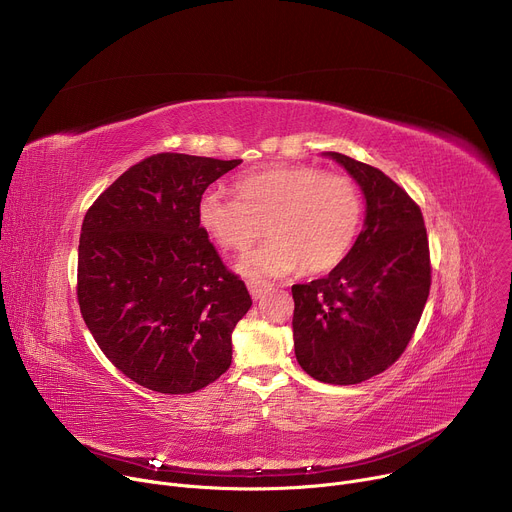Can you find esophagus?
Returning a JSON list of instances; mask_svg holds the SVG:
<instances>
[{
    "instance_id": "1",
    "label": "esophagus",
    "mask_w": 512,
    "mask_h": 512,
    "mask_svg": "<svg viewBox=\"0 0 512 512\" xmlns=\"http://www.w3.org/2000/svg\"><path fill=\"white\" fill-rule=\"evenodd\" d=\"M247 287L251 291L253 300H261L265 294H267V287L261 283V281H247Z\"/></svg>"
}]
</instances>
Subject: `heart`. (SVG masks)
<instances>
[{
	"label": "heart",
	"mask_w": 512,
	"mask_h": 512,
	"mask_svg": "<svg viewBox=\"0 0 512 512\" xmlns=\"http://www.w3.org/2000/svg\"><path fill=\"white\" fill-rule=\"evenodd\" d=\"M237 198L208 190L196 206L198 225L225 251L243 253L263 233L271 239L239 261L251 277H277L302 265L306 273L338 267L364 221L358 184L314 166H271L243 174Z\"/></svg>",
	"instance_id": "obj_1"
}]
</instances>
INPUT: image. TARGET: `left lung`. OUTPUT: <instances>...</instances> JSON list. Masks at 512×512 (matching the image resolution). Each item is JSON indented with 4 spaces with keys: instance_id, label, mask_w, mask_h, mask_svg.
<instances>
[{
    "instance_id": "left-lung-1",
    "label": "left lung",
    "mask_w": 512,
    "mask_h": 512,
    "mask_svg": "<svg viewBox=\"0 0 512 512\" xmlns=\"http://www.w3.org/2000/svg\"><path fill=\"white\" fill-rule=\"evenodd\" d=\"M367 198V218L348 257L326 277L291 285L294 346L316 381L356 385L405 352L423 314L431 261L417 202L387 174L328 152Z\"/></svg>"
}]
</instances>
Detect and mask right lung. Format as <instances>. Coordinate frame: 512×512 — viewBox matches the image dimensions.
I'll return each instance as SVG.
<instances>
[{
    "instance_id": "1",
    "label": "right lung",
    "mask_w": 512,
    "mask_h": 512,
    "mask_svg": "<svg viewBox=\"0 0 512 512\" xmlns=\"http://www.w3.org/2000/svg\"><path fill=\"white\" fill-rule=\"evenodd\" d=\"M239 164L154 154L85 214L77 267L83 320L113 367L145 389L194 393L231 367V332L253 302L198 225L196 206Z\"/></svg>"
}]
</instances>
